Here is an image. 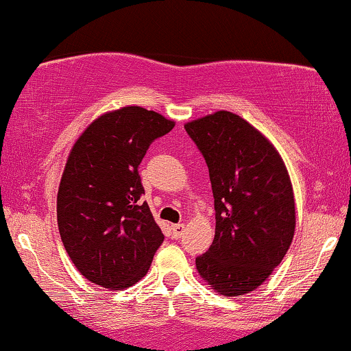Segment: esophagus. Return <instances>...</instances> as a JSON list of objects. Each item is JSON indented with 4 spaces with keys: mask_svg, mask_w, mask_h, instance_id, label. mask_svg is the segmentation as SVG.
<instances>
[{
    "mask_svg": "<svg viewBox=\"0 0 351 351\" xmlns=\"http://www.w3.org/2000/svg\"><path fill=\"white\" fill-rule=\"evenodd\" d=\"M184 230H186V226H184V223H175V226H171V235H173V239L183 237Z\"/></svg>",
    "mask_w": 351,
    "mask_h": 351,
    "instance_id": "1",
    "label": "esophagus"
}]
</instances>
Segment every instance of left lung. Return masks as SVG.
<instances>
[{"label": "left lung", "instance_id": "1", "mask_svg": "<svg viewBox=\"0 0 351 351\" xmlns=\"http://www.w3.org/2000/svg\"><path fill=\"white\" fill-rule=\"evenodd\" d=\"M209 168L216 235L197 271L223 296L255 291L293 242L291 180L271 142L247 121L217 111L184 125Z\"/></svg>", "mask_w": 351, "mask_h": 351}]
</instances>
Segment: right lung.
Masks as SVG:
<instances>
[{
  "label": "right lung",
  "mask_w": 351,
  "mask_h": 351,
  "mask_svg": "<svg viewBox=\"0 0 351 351\" xmlns=\"http://www.w3.org/2000/svg\"><path fill=\"white\" fill-rule=\"evenodd\" d=\"M175 128L162 114L125 106L99 116L70 152L57 196L66 253L95 285L124 289L141 281L163 243L138 165L150 143Z\"/></svg>",
  "instance_id": "add662e5"
}]
</instances>
